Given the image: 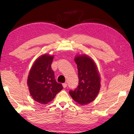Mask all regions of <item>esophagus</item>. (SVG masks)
<instances>
[{
  "instance_id": "1",
  "label": "esophagus",
  "mask_w": 134,
  "mask_h": 134,
  "mask_svg": "<svg viewBox=\"0 0 134 134\" xmlns=\"http://www.w3.org/2000/svg\"><path fill=\"white\" fill-rule=\"evenodd\" d=\"M63 86L64 88H66V86H67V84L65 83H63Z\"/></svg>"
}]
</instances>
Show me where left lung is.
I'll return each mask as SVG.
<instances>
[{
  "label": "left lung",
  "mask_w": 134,
  "mask_h": 134,
  "mask_svg": "<svg viewBox=\"0 0 134 134\" xmlns=\"http://www.w3.org/2000/svg\"><path fill=\"white\" fill-rule=\"evenodd\" d=\"M74 61L78 71L79 86L70 91L72 99L81 106L94 100L100 88V76L98 68L92 58L87 55L75 56Z\"/></svg>",
  "instance_id": "left-lung-1"
}]
</instances>
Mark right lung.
<instances>
[{"instance_id":"obj_1","label":"right lung","mask_w":134,"mask_h":134,"mask_svg":"<svg viewBox=\"0 0 134 134\" xmlns=\"http://www.w3.org/2000/svg\"><path fill=\"white\" fill-rule=\"evenodd\" d=\"M54 57L48 54L40 56L35 61L28 75L27 86L31 97L42 104L52 101L63 88L62 84L56 82L51 67Z\"/></svg>"}]
</instances>
